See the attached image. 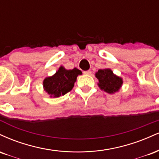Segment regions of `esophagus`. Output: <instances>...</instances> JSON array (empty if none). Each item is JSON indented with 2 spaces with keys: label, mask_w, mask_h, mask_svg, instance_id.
<instances>
[{
  "label": "esophagus",
  "mask_w": 159,
  "mask_h": 159,
  "mask_svg": "<svg viewBox=\"0 0 159 159\" xmlns=\"http://www.w3.org/2000/svg\"><path fill=\"white\" fill-rule=\"evenodd\" d=\"M83 74H86V75H90L91 74V70H86V71H83Z\"/></svg>",
  "instance_id": "esophagus-1"
}]
</instances>
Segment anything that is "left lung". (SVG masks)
I'll use <instances>...</instances> for the list:
<instances>
[{
  "instance_id": "1",
  "label": "left lung",
  "mask_w": 159,
  "mask_h": 159,
  "mask_svg": "<svg viewBox=\"0 0 159 159\" xmlns=\"http://www.w3.org/2000/svg\"><path fill=\"white\" fill-rule=\"evenodd\" d=\"M95 76L98 80L99 88L109 94L117 92L124 83L122 78L115 75L110 68L100 69L95 73Z\"/></svg>"
}]
</instances>
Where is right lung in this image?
<instances>
[{
	"label": "right lung",
	"instance_id": "right-lung-1",
	"mask_svg": "<svg viewBox=\"0 0 159 159\" xmlns=\"http://www.w3.org/2000/svg\"><path fill=\"white\" fill-rule=\"evenodd\" d=\"M81 74V70L76 68L67 70L63 66H60L53 76H48L44 80V90L50 98H56L63 96L72 90L76 77Z\"/></svg>",
	"mask_w": 159,
	"mask_h": 159
}]
</instances>
